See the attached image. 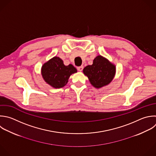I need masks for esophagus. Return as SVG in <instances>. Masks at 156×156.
I'll list each match as a JSON object with an SVG mask.
<instances>
[{
    "label": "esophagus",
    "mask_w": 156,
    "mask_h": 156,
    "mask_svg": "<svg viewBox=\"0 0 156 156\" xmlns=\"http://www.w3.org/2000/svg\"><path fill=\"white\" fill-rule=\"evenodd\" d=\"M83 66H80L77 67V69H78L79 71H82L83 70Z\"/></svg>",
    "instance_id": "esophagus-1"
}]
</instances>
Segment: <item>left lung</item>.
Listing matches in <instances>:
<instances>
[{
    "mask_svg": "<svg viewBox=\"0 0 156 156\" xmlns=\"http://www.w3.org/2000/svg\"><path fill=\"white\" fill-rule=\"evenodd\" d=\"M83 73L94 87L100 88L112 81L115 75L116 67L105 57L98 55L93 60L91 65L83 68Z\"/></svg>",
    "mask_w": 156,
    "mask_h": 156,
    "instance_id": "left-lung-1",
    "label": "left lung"
}]
</instances>
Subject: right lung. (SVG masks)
<instances>
[{
	"instance_id": "add662e5",
	"label": "right lung",
	"mask_w": 156,
	"mask_h": 156,
	"mask_svg": "<svg viewBox=\"0 0 156 156\" xmlns=\"http://www.w3.org/2000/svg\"><path fill=\"white\" fill-rule=\"evenodd\" d=\"M77 71L76 68L73 65L65 66L63 60L57 57L50 59L41 68L43 79L55 88H60L65 86L70 76Z\"/></svg>"
}]
</instances>
